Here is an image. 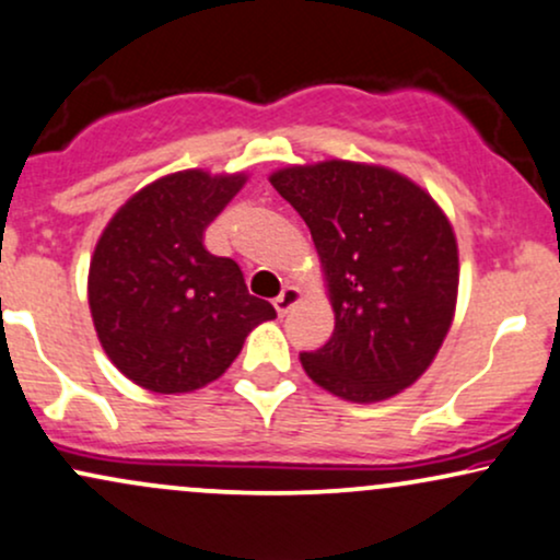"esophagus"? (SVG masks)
Here are the masks:
<instances>
[{
  "label": "esophagus",
  "mask_w": 560,
  "mask_h": 560,
  "mask_svg": "<svg viewBox=\"0 0 560 560\" xmlns=\"http://www.w3.org/2000/svg\"><path fill=\"white\" fill-rule=\"evenodd\" d=\"M300 300H302V292H300V287H292V284H287L284 289H281V294H279V298L273 300V307H276V313H279V316H287V313L292 311V307L298 305Z\"/></svg>",
  "instance_id": "esophagus-1"
}]
</instances>
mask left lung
<instances>
[{
    "label": "left lung",
    "instance_id": "1",
    "mask_svg": "<svg viewBox=\"0 0 560 560\" xmlns=\"http://www.w3.org/2000/svg\"><path fill=\"white\" fill-rule=\"evenodd\" d=\"M311 229L334 311L305 374L350 402L419 382L458 302V242L434 197L384 165L324 160L268 176Z\"/></svg>",
    "mask_w": 560,
    "mask_h": 560
}]
</instances>
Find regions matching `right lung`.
Masks as SVG:
<instances>
[{
  "label": "right lung",
  "mask_w": 560,
  "mask_h": 560,
  "mask_svg": "<svg viewBox=\"0 0 560 560\" xmlns=\"http://www.w3.org/2000/svg\"><path fill=\"white\" fill-rule=\"evenodd\" d=\"M247 173L189 168L147 184L110 218L89 262V311L115 369L158 395L215 382L271 302L242 268L205 249V229Z\"/></svg>",
  "instance_id": "add662e5"
}]
</instances>
